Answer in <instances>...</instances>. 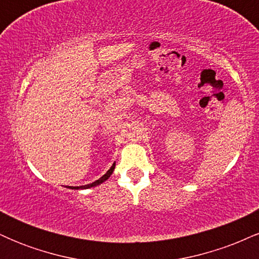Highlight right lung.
Returning <instances> with one entry per match:
<instances>
[{
    "mask_svg": "<svg viewBox=\"0 0 259 259\" xmlns=\"http://www.w3.org/2000/svg\"><path fill=\"white\" fill-rule=\"evenodd\" d=\"M114 165H115V164H113L112 167L109 168V170L107 171V173H106L105 175H103V177H101L99 180L94 181V183L88 184V185H82V186H69V187H70V189H72V190H79V189H89V187H94V186L100 185V184H102L103 181H106L107 179H108L109 177H111L112 173H113V170H114Z\"/></svg>",
    "mask_w": 259,
    "mask_h": 259,
    "instance_id": "obj_1",
    "label": "right lung"
}]
</instances>
